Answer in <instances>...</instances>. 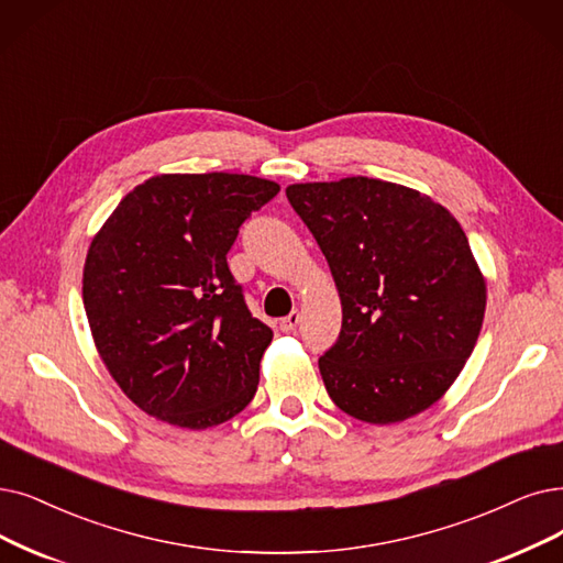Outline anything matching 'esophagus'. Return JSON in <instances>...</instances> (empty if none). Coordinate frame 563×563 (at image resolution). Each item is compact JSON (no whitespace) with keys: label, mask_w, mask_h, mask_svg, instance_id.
Here are the masks:
<instances>
[{"label":"esophagus","mask_w":563,"mask_h":563,"mask_svg":"<svg viewBox=\"0 0 563 563\" xmlns=\"http://www.w3.org/2000/svg\"><path fill=\"white\" fill-rule=\"evenodd\" d=\"M300 325V311H290L288 317L279 323L282 332H296V328Z\"/></svg>","instance_id":"1"}]
</instances>
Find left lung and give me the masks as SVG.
Listing matches in <instances>:
<instances>
[{"mask_svg": "<svg viewBox=\"0 0 563 563\" xmlns=\"http://www.w3.org/2000/svg\"><path fill=\"white\" fill-rule=\"evenodd\" d=\"M342 300V332L319 360L330 399L393 424L439 401L485 319L487 284L460 221L432 196L374 177L288 185Z\"/></svg>", "mask_w": 563, "mask_h": 563, "instance_id": "obj_1", "label": "left lung"}]
</instances>
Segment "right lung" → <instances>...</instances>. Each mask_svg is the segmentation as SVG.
<instances>
[{"mask_svg":"<svg viewBox=\"0 0 563 563\" xmlns=\"http://www.w3.org/2000/svg\"><path fill=\"white\" fill-rule=\"evenodd\" d=\"M279 194L240 173H162L133 187L89 242L82 302L122 393L147 416L208 430L256 395L273 330L227 263L238 229Z\"/></svg>","mask_w":563,"mask_h":563,"instance_id":"obj_1","label":"right lung"}]
</instances>
